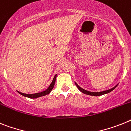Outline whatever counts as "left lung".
Returning a JSON list of instances; mask_svg holds the SVG:
<instances>
[{"mask_svg":"<svg viewBox=\"0 0 131 131\" xmlns=\"http://www.w3.org/2000/svg\"><path fill=\"white\" fill-rule=\"evenodd\" d=\"M75 84H76V87H77L78 89L80 91L82 92L83 93L86 94V95H91V96H101V95H105V94L108 93H110V92H111L112 91L114 90V89H115V88H116V87H117V85H118V84H117V85H115V87H114V88H111V89H108V90L103 91L91 92V91H89L85 90V89H83V88H81V87H80V86H79L78 85L77 83H76V82H75Z\"/></svg>","mask_w":131,"mask_h":131,"instance_id":"8db88e82","label":"left lung"}]
</instances>
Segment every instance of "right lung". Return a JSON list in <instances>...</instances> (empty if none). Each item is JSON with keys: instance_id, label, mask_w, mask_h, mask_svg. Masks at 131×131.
Segmentation results:
<instances>
[{"instance_id": "1", "label": "right lung", "mask_w": 131, "mask_h": 131, "mask_svg": "<svg viewBox=\"0 0 131 131\" xmlns=\"http://www.w3.org/2000/svg\"><path fill=\"white\" fill-rule=\"evenodd\" d=\"M56 77H57V74H55V76H54L52 82H51V84L49 85V86L46 89L45 91H43L42 92H40V93H33V94H26V93H21V92L18 91L19 93L21 94L23 96H25V97L27 98H30V99H36V98L38 97H41V96H45V95H48V94L50 93V92L52 91L54 85H55V80H56Z\"/></svg>"}]
</instances>
